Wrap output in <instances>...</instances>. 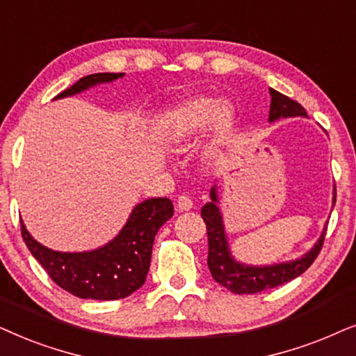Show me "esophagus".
<instances>
[{"label": "esophagus", "mask_w": 356, "mask_h": 356, "mask_svg": "<svg viewBox=\"0 0 356 356\" xmlns=\"http://www.w3.org/2000/svg\"><path fill=\"white\" fill-rule=\"evenodd\" d=\"M175 205H177L179 211H188V210H192V208H193V203L187 195L179 197L177 202H175Z\"/></svg>", "instance_id": "34e87169"}]
</instances>
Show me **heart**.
Instances as JSON below:
<instances>
[{
    "label": "heart",
    "mask_w": 356,
    "mask_h": 356,
    "mask_svg": "<svg viewBox=\"0 0 356 356\" xmlns=\"http://www.w3.org/2000/svg\"><path fill=\"white\" fill-rule=\"evenodd\" d=\"M236 111L229 102L216 97L192 96L170 106L159 122V141L165 148H181L210 130L202 148L203 159L220 154L229 140Z\"/></svg>",
    "instance_id": "heart-1"
}]
</instances>
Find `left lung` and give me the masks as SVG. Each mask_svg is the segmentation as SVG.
<instances>
[{"label": "left lung", "instance_id": "left-lung-1", "mask_svg": "<svg viewBox=\"0 0 356 356\" xmlns=\"http://www.w3.org/2000/svg\"><path fill=\"white\" fill-rule=\"evenodd\" d=\"M270 112L268 122L275 123L280 118L290 117H307L301 104L293 99L283 96L282 92L275 91L270 88ZM335 205V186L332 192V207ZM202 218L207 225L208 234V268H210L211 277L216 283H220L226 290L236 293V295H250V293H259L268 288H275L283 283L293 280L305 273L311 264L314 262L317 254L322 248L325 236V226L322 229L319 239L314 245L300 257L285 260V262L268 264V265H252L241 262L233 255L229 241H227L225 218L220 208V193L218 186L213 184L210 191V202L205 203L202 208Z\"/></svg>", "mask_w": 356, "mask_h": 356}]
</instances>
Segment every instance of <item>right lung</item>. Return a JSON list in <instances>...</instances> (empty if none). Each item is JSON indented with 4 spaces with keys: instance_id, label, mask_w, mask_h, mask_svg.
Segmentation results:
<instances>
[{
    "instance_id": "add662e5",
    "label": "right lung",
    "mask_w": 356,
    "mask_h": 356,
    "mask_svg": "<svg viewBox=\"0 0 356 356\" xmlns=\"http://www.w3.org/2000/svg\"><path fill=\"white\" fill-rule=\"evenodd\" d=\"M118 78H123V73L88 74L65 89L54 101L113 83ZM172 215L174 207L169 198H146L134 207L115 238L101 248L83 252L49 249L32 238L22 220L21 233L31 254L60 288L83 300L113 301L130 296L143 286L149 270L154 236Z\"/></svg>"
}]
</instances>
